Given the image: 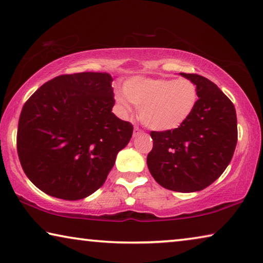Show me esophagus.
Wrapping results in <instances>:
<instances>
[{
    "instance_id": "1",
    "label": "esophagus",
    "mask_w": 263,
    "mask_h": 263,
    "mask_svg": "<svg viewBox=\"0 0 263 263\" xmlns=\"http://www.w3.org/2000/svg\"><path fill=\"white\" fill-rule=\"evenodd\" d=\"M141 133H143V131H141L140 128H138V127H135V130H133V137L139 136V135H141Z\"/></svg>"
}]
</instances>
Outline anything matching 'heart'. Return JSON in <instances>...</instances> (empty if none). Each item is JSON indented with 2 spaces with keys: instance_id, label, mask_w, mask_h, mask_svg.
<instances>
[{
  "instance_id": "heart-1",
  "label": "heart",
  "mask_w": 263,
  "mask_h": 263,
  "mask_svg": "<svg viewBox=\"0 0 263 263\" xmlns=\"http://www.w3.org/2000/svg\"><path fill=\"white\" fill-rule=\"evenodd\" d=\"M197 101V86L186 78L135 77L125 83L124 92L116 95L123 114L131 111V103L139 106L140 120L156 131L180 126L194 110Z\"/></svg>"
}]
</instances>
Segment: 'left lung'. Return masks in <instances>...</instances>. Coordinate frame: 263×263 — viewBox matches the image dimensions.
Wrapping results in <instances>:
<instances>
[{
  "mask_svg": "<svg viewBox=\"0 0 263 263\" xmlns=\"http://www.w3.org/2000/svg\"><path fill=\"white\" fill-rule=\"evenodd\" d=\"M197 85L199 99L180 126L151 131L147 166L158 184L174 192L201 191L231 162L237 143L236 112L213 82L197 73H180Z\"/></svg>",
  "mask_w": 263,
  "mask_h": 263,
  "instance_id": "8db88e82",
  "label": "left lung"
}]
</instances>
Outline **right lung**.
<instances>
[{
	"mask_svg": "<svg viewBox=\"0 0 263 263\" xmlns=\"http://www.w3.org/2000/svg\"><path fill=\"white\" fill-rule=\"evenodd\" d=\"M112 81L106 72L61 74L24 104L17 153L37 189L58 199L79 200L105 182L133 132L131 123L111 112Z\"/></svg>",
	"mask_w": 263,
	"mask_h": 263,
	"instance_id": "1",
	"label": "right lung"
}]
</instances>
